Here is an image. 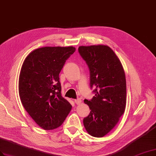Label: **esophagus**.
Instances as JSON below:
<instances>
[{"label": "esophagus", "instance_id": "esophagus-1", "mask_svg": "<svg viewBox=\"0 0 156 156\" xmlns=\"http://www.w3.org/2000/svg\"><path fill=\"white\" fill-rule=\"evenodd\" d=\"M74 102H75L76 104L79 105V104H80L81 102H82V101H81V99H80V98H77V99H74Z\"/></svg>", "mask_w": 156, "mask_h": 156}]
</instances>
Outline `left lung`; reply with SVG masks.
Listing matches in <instances>:
<instances>
[{"label":"left lung","instance_id":"obj_1","mask_svg":"<svg viewBox=\"0 0 156 156\" xmlns=\"http://www.w3.org/2000/svg\"><path fill=\"white\" fill-rule=\"evenodd\" d=\"M78 53L89 69L90 85L95 94L91 100L84 99L91 111L83 119V125L91 136L103 137L113 129L125 112V72L117 55L108 46H80Z\"/></svg>","mask_w":156,"mask_h":156}]
</instances>
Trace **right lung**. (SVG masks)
<instances>
[{
  "instance_id": "1",
  "label": "right lung",
  "mask_w": 156,
  "mask_h": 156,
  "mask_svg": "<svg viewBox=\"0 0 156 156\" xmlns=\"http://www.w3.org/2000/svg\"><path fill=\"white\" fill-rule=\"evenodd\" d=\"M73 47H45L33 51L23 63L19 77V95L30 117L45 130L61 126L72 105L61 95L59 74Z\"/></svg>"
}]
</instances>
